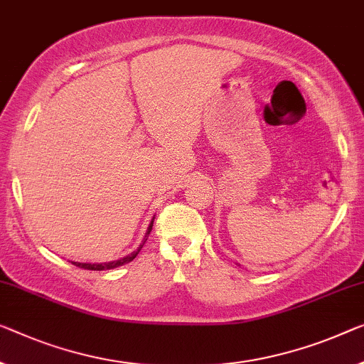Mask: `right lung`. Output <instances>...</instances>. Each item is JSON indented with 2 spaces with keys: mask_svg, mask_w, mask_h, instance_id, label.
Here are the masks:
<instances>
[{
  "mask_svg": "<svg viewBox=\"0 0 364 364\" xmlns=\"http://www.w3.org/2000/svg\"><path fill=\"white\" fill-rule=\"evenodd\" d=\"M151 229H153V223H151V225H149V229H148L146 236L151 232ZM143 244H144V242H143ZM141 247H143V245H139V249H141ZM139 249L135 250V252H132L130 255L124 257V259L115 260V262H109V264H80V262H71V264L76 265V267H80V268H85V270H110V268L120 267V265H124V264H128V262H132V260L135 259V257L138 255Z\"/></svg>",
  "mask_w": 364,
  "mask_h": 364,
  "instance_id": "1",
  "label": "right lung"
}]
</instances>
